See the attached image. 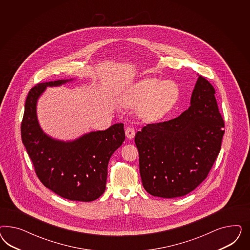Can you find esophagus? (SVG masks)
I'll return each instance as SVG.
<instances>
[{
	"instance_id": "obj_1",
	"label": "esophagus",
	"mask_w": 250,
	"mask_h": 250,
	"mask_svg": "<svg viewBox=\"0 0 250 250\" xmlns=\"http://www.w3.org/2000/svg\"><path fill=\"white\" fill-rule=\"evenodd\" d=\"M136 135V132H135V129L131 126H128L125 129V136L128 138V139H132L135 137Z\"/></svg>"
}]
</instances>
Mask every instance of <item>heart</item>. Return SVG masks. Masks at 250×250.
I'll list each match as a JSON object with an SVG mask.
<instances>
[{
	"mask_svg": "<svg viewBox=\"0 0 250 250\" xmlns=\"http://www.w3.org/2000/svg\"><path fill=\"white\" fill-rule=\"evenodd\" d=\"M180 96L181 89L173 81L146 78L132 87L125 104L138 106L137 114L146 121H158L174 108Z\"/></svg>",
	"mask_w": 250,
	"mask_h": 250,
	"instance_id": "1",
	"label": "heart"
}]
</instances>
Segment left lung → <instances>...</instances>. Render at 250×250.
<instances>
[{
	"instance_id": "left-lung-1",
	"label": "left lung",
	"mask_w": 250,
	"mask_h": 250,
	"mask_svg": "<svg viewBox=\"0 0 250 250\" xmlns=\"http://www.w3.org/2000/svg\"><path fill=\"white\" fill-rule=\"evenodd\" d=\"M214 93L212 84L199 76L186 111L136 133L140 176L149 194L184 196L206 179L225 134Z\"/></svg>"
}]
</instances>
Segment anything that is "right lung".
I'll return each instance as SVG.
<instances>
[{
  "label": "right lung",
  "instance_id": "obj_1",
  "mask_svg": "<svg viewBox=\"0 0 250 250\" xmlns=\"http://www.w3.org/2000/svg\"><path fill=\"white\" fill-rule=\"evenodd\" d=\"M71 81L39 83L31 89L25 101L21 136L44 186L70 201L91 202L105 190L109 160L125 141L124 124H115L104 131L90 132L67 142L45 134L37 116L38 98L46 87L61 86Z\"/></svg>",
  "mask_w": 250,
  "mask_h": 250
}]
</instances>
